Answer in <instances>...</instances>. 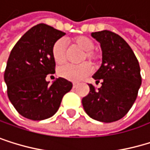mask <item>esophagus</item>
<instances>
[{
    "instance_id": "esophagus-1",
    "label": "esophagus",
    "mask_w": 150,
    "mask_h": 150,
    "mask_svg": "<svg viewBox=\"0 0 150 150\" xmlns=\"http://www.w3.org/2000/svg\"><path fill=\"white\" fill-rule=\"evenodd\" d=\"M73 88H76L78 86H79V83H78V82H73Z\"/></svg>"
}]
</instances>
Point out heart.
<instances>
[{"label": "heart", "instance_id": "heart-1", "mask_svg": "<svg viewBox=\"0 0 150 150\" xmlns=\"http://www.w3.org/2000/svg\"><path fill=\"white\" fill-rule=\"evenodd\" d=\"M72 42L85 50L83 60L88 58L94 63H98L101 58L98 51L94 49V42L87 36H76L72 39ZM52 55L54 62L58 64L64 62L66 60V42L64 39H58L52 47ZM92 71V66L89 62H85L80 64L66 63L58 69V74L60 77L71 81H78L88 75Z\"/></svg>", "mask_w": 150, "mask_h": 150}]
</instances>
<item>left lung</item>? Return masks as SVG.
Listing matches in <instances>:
<instances>
[{
  "instance_id": "left-lung-1",
  "label": "left lung",
  "mask_w": 150,
  "mask_h": 150,
  "mask_svg": "<svg viewBox=\"0 0 150 150\" xmlns=\"http://www.w3.org/2000/svg\"><path fill=\"white\" fill-rule=\"evenodd\" d=\"M101 45L102 65L93 78L101 87L88 84L82 98L86 113L94 120L113 122L122 119L134 104L141 85L140 68L132 49L119 35L103 30L91 34Z\"/></svg>"
}]
</instances>
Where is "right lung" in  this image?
<instances>
[{
  "instance_id": "add662e5",
  "label": "right lung",
  "mask_w": 150,
  "mask_h": 150,
  "mask_svg": "<svg viewBox=\"0 0 150 150\" xmlns=\"http://www.w3.org/2000/svg\"><path fill=\"white\" fill-rule=\"evenodd\" d=\"M64 32L38 24L26 32L12 48L4 71L9 99L18 113L41 121L58 111L72 83L63 78L49 85L45 78L55 72L52 47Z\"/></svg>"
}]
</instances>
